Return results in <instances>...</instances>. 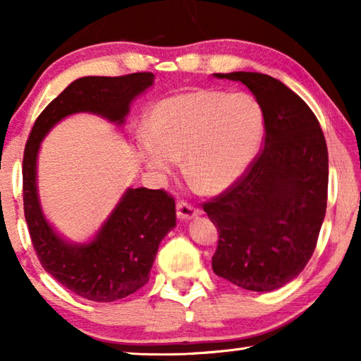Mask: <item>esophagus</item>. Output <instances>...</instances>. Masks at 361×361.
<instances>
[{
    "mask_svg": "<svg viewBox=\"0 0 361 361\" xmlns=\"http://www.w3.org/2000/svg\"><path fill=\"white\" fill-rule=\"evenodd\" d=\"M199 214H200V210L195 209L194 205H190L189 202H184V200L177 202V216H179L180 220L194 219V216Z\"/></svg>",
    "mask_w": 361,
    "mask_h": 361,
    "instance_id": "esophagus-1",
    "label": "esophagus"
}]
</instances>
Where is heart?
Masks as SVG:
<instances>
[{
  "label": "heart",
  "mask_w": 361,
  "mask_h": 361,
  "mask_svg": "<svg viewBox=\"0 0 361 361\" xmlns=\"http://www.w3.org/2000/svg\"><path fill=\"white\" fill-rule=\"evenodd\" d=\"M263 130V108L255 97L200 88L152 108L140 149L147 167L159 174L184 156L185 174L204 192L216 194L245 174Z\"/></svg>",
  "instance_id": "obj_1"
}]
</instances>
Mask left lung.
Listing matches in <instances>:
<instances>
[{
    "instance_id": "left-lung-1",
    "label": "left lung",
    "mask_w": 361,
    "mask_h": 361,
    "mask_svg": "<svg viewBox=\"0 0 361 361\" xmlns=\"http://www.w3.org/2000/svg\"><path fill=\"white\" fill-rule=\"evenodd\" d=\"M241 82L263 108L264 147L204 210L219 231L212 268L248 290L269 293L309 263L327 209L329 152L314 111L283 82L258 72L215 73Z\"/></svg>"
}]
</instances>
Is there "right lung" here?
I'll return each mask as SVG.
<instances>
[{
	"instance_id": "right-lung-1",
	"label": "right lung",
	"mask_w": 361,
	"mask_h": 361,
	"mask_svg": "<svg viewBox=\"0 0 361 361\" xmlns=\"http://www.w3.org/2000/svg\"><path fill=\"white\" fill-rule=\"evenodd\" d=\"M152 82L151 72L78 78L44 108L24 147L23 202L32 248L54 279L93 302L123 299L149 281L161 240L176 226V200L162 189H130L92 243L68 245L54 233L39 207V145L57 121L77 111H92L123 123L133 98Z\"/></svg>"
}]
</instances>
